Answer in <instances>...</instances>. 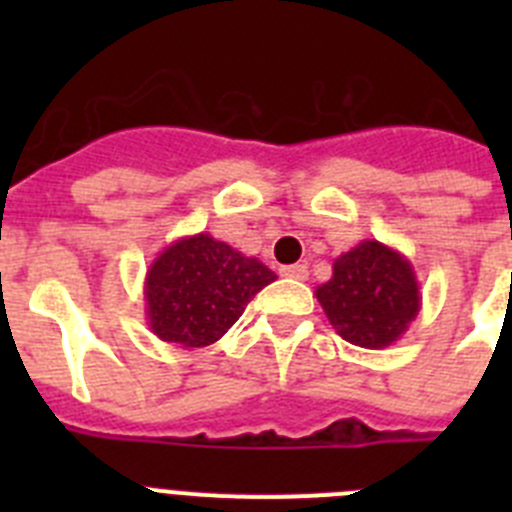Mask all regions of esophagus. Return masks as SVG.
Returning a JSON list of instances; mask_svg holds the SVG:
<instances>
[{"label": "esophagus", "mask_w": 512, "mask_h": 512, "mask_svg": "<svg viewBox=\"0 0 512 512\" xmlns=\"http://www.w3.org/2000/svg\"><path fill=\"white\" fill-rule=\"evenodd\" d=\"M282 277L289 279H307V266L305 264H292V266H282Z\"/></svg>", "instance_id": "obj_1"}]
</instances>
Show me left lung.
<instances>
[{
    "label": "left lung",
    "instance_id": "left-lung-1",
    "mask_svg": "<svg viewBox=\"0 0 512 512\" xmlns=\"http://www.w3.org/2000/svg\"><path fill=\"white\" fill-rule=\"evenodd\" d=\"M315 297L338 336L361 348L392 346L420 312L413 264L374 238L341 253Z\"/></svg>",
    "mask_w": 512,
    "mask_h": 512
}]
</instances>
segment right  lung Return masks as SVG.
Masks as SVG:
<instances>
[{"mask_svg": "<svg viewBox=\"0 0 512 512\" xmlns=\"http://www.w3.org/2000/svg\"><path fill=\"white\" fill-rule=\"evenodd\" d=\"M277 279L269 266L243 256L210 233L179 238L146 271L148 328L161 341L200 348L220 341L256 292Z\"/></svg>", "mask_w": 512, "mask_h": 512, "instance_id": "obj_1", "label": "right lung"}]
</instances>
